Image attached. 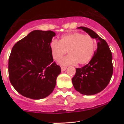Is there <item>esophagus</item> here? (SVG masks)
<instances>
[{"mask_svg":"<svg viewBox=\"0 0 124 124\" xmlns=\"http://www.w3.org/2000/svg\"><path fill=\"white\" fill-rule=\"evenodd\" d=\"M66 69V67H63V66H61V70L62 71H65Z\"/></svg>","mask_w":124,"mask_h":124,"instance_id":"esophagus-1","label":"esophagus"}]
</instances>
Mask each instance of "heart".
<instances>
[{
    "label": "heart",
    "mask_w": 124,
    "mask_h": 124,
    "mask_svg": "<svg viewBox=\"0 0 124 124\" xmlns=\"http://www.w3.org/2000/svg\"><path fill=\"white\" fill-rule=\"evenodd\" d=\"M52 57L58 61L68 51L69 55L59 61L62 65H84L90 61L96 48L94 39L80 32L63 35L60 40H52L50 44Z\"/></svg>",
    "instance_id": "obj_1"
}]
</instances>
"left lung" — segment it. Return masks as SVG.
Returning <instances> with one entry per match:
<instances>
[{"label":"left lung","mask_w":124,"mask_h":124,"mask_svg":"<svg viewBox=\"0 0 124 124\" xmlns=\"http://www.w3.org/2000/svg\"><path fill=\"white\" fill-rule=\"evenodd\" d=\"M91 37L97 41V48L89 63L82 68H76L72 83L77 92L83 95L99 93L108 85L113 72L112 53L108 45L94 31L85 27H79Z\"/></svg>","instance_id":"8db88e82"}]
</instances>
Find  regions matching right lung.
Here are the masks:
<instances>
[{
	"label": "right lung",
	"instance_id": "right-lung-1",
	"mask_svg": "<svg viewBox=\"0 0 124 124\" xmlns=\"http://www.w3.org/2000/svg\"><path fill=\"white\" fill-rule=\"evenodd\" d=\"M56 34L34 30L18 41L8 59V75L13 87L22 96L39 100L52 93L61 69L51 53L50 44Z\"/></svg>",
	"mask_w": 124,
	"mask_h": 124
}]
</instances>
